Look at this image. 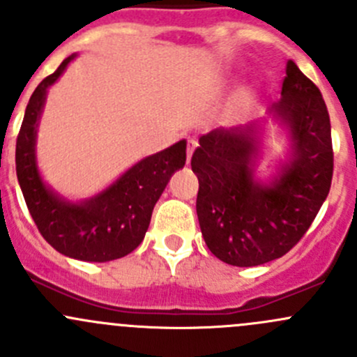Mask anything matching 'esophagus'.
<instances>
[{
  "label": "esophagus",
  "mask_w": 357,
  "mask_h": 357,
  "mask_svg": "<svg viewBox=\"0 0 357 357\" xmlns=\"http://www.w3.org/2000/svg\"><path fill=\"white\" fill-rule=\"evenodd\" d=\"M197 146H199V142H197L195 138H190L188 146H186V158H188V162L192 160V155H193V152H195Z\"/></svg>",
  "instance_id": "1"
}]
</instances>
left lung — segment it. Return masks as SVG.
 I'll list each match as a JSON object with an SVG mask.
<instances>
[{"label":"left lung","instance_id":"obj_1","mask_svg":"<svg viewBox=\"0 0 357 357\" xmlns=\"http://www.w3.org/2000/svg\"><path fill=\"white\" fill-rule=\"evenodd\" d=\"M282 100L269 109L289 128L291 157L271 183L254 176L255 126L200 136L192 169L199 178L197 215L208 250L240 268L282 257L305 235L333 176L330 115L311 79L289 60Z\"/></svg>","mask_w":357,"mask_h":357}]
</instances>
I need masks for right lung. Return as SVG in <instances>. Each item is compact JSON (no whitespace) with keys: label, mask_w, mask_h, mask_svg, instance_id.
Masks as SVG:
<instances>
[{"label":"right lung","mask_w":357,"mask_h":357,"mask_svg":"<svg viewBox=\"0 0 357 357\" xmlns=\"http://www.w3.org/2000/svg\"><path fill=\"white\" fill-rule=\"evenodd\" d=\"M75 55L43 79L25 109L15 164L29 212L43 238L60 254L88 262L121 259L145 238L152 211L169 179L186 162V142L145 157L93 199L72 204L43 183L36 164V135L46 91L63 74Z\"/></svg>","instance_id":"1"}]
</instances>
